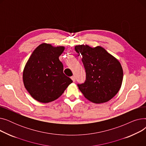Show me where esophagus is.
Segmentation results:
<instances>
[{
	"mask_svg": "<svg viewBox=\"0 0 146 146\" xmlns=\"http://www.w3.org/2000/svg\"><path fill=\"white\" fill-rule=\"evenodd\" d=\"M71 79H72V80L73 81V82H75V80H76V78H75V76H72V77L71 78Z\"/></svg>",
	"mask_w": 146,
	"mask_h": 146,
	"instance_id": "esophagus-1",
	"label": "esophagus"
}]
</instances>
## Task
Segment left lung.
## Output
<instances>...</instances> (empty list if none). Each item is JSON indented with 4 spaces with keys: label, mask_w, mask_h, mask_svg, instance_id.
I'll list each match as a JSON object with an SVG mask.
<instances>
[{
    "label": "left lung",
    "mask_w": 146,
    "mask_h": 146,
    "mask_svg": "<svg viewBox=\"0 0 146 146\" xmlns=\"http://www.w3.org/2000/svg\"><path fill=\"white\" fill-rule=\"evenodd\" d=\"M74 48L82 56L85 68L86 81L78 85L84 96L95 104L111 100L118 92L123 80L119 61L101 46L79 45Z\"/></svg>",
    "instance_id": "1"
}]
</instances>
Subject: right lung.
I'll list each match as a JSON object with an SVG mask.
<instances>
[{"mask_svg":"<svg viewBox=\"0 0 146 146\" xmlns=\"http://www.w3.org/2000/svg\"><path fill=\"white\" fill-rule=\"evenodd\" d=\"M65 49L42 43L33 52L23 71V82L29 94L36 101L48 103L63 94L73 81L63 73L59 60Z\"/></svg>","mask_w":146,"mask_h":146,"instance_id":"obj_1","label":"right lung"}]
</instances>
